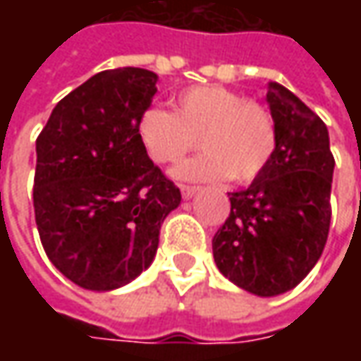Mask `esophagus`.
Instances as JSON below:
<instances>
[{"instance_id": "1", "label": "esophagus", "mask_w": 361, "mask_h": 361, "mask_svg": "<svg viewBox=\"0 0 361 361\" xmlns=\"http://www.w3.org/2000/svg\"><path fill=\"white\" fill-rule=\"evenodd\" d=\"M199 190H201L199 187H187V185H183L180 187V195H183V199H192Z\"/></svg>"}]
</instances>
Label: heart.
Masks as SVG:
<instances>
[{
  "instance_id": "obj_1",
  "label": "heart",
  "mask_w": 361,
  "mask_h": 361,
  "mask_svg": "<svg viewBox=\"0 0 361 361\" xmlns=\"http://www.w3.org/2000/svg\"><path fill=\"white\" fill-rule=\"evenodd\" d=\"M138 140L157 164H174L197 138L204 150L173 171L178 180L251 183L267 169L277 148L269 108L225 86H197L174 100V112L150 106L138 118Z\"/></svg>"
}]
</instances>
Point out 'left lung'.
<instances>
[{
    "label": "left lung",
    "mask_w": 361,
    "mask_h": 361,
    "mask_svg": "<svg viewBox=\"0 0 361 361\" xmlns=\"http://www.w3.org/2000/svg\"><path fill=\"white\" fill-rule=\"evenodd\" d=\"M277 148L267 169L229 192L231 215L213 257L231 283L259 298L293 289L324 253L336 160L324 120L277 82L267 84Z\"/></svg>",
    "instance_id": "1"
}]
</instances>
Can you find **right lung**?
<instances>
[{
    "mask_svg": "<svg viewBox=\"0 0 361 361\" xmlns=\"http://www.w3.org/2000/svg\"><path fill=\"white\" fill-rule=\"evenodd\" d=\"M159 76L104 70L62 98L35 140L34 211L51 265L90 291L150 267L180 190L148 159L136 126Z\"/></svg>",
    "mask_w": 361,
    "mask_h": 361,
    "instance_id": "right-lung-1",
    "label": "right lung"
}]
</instances>
